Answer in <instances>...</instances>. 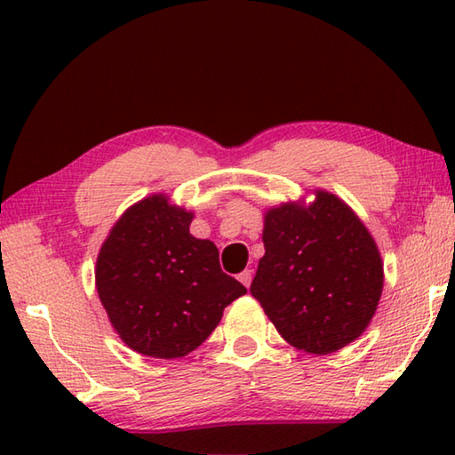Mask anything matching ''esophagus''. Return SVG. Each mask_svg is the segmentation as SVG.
<instances>
[{
  "label": "esophagus",
  "mask_w": 455,
  "mask_h": 455,
  "mask_svg": "<svg viewBox=\"0 0 455 455\" xmlns=\"http://www.w3.org/2000/svg\"><path fill=\"white\" fill-rule=\"evenodd\" d=\"M238 281H241L246 289L251 287V281H252V271H249V268H246V271H243L241 275H238Z\"/></svg>",
  "instance_id": "esophagus-1"
}]
</instances>
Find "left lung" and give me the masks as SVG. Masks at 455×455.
Here are the masks:
<instances>
[{
	"label": "left lung",
	"mask_w": 455,
	"mask_h": 455,
	"mask_svg": "<svg viewBox=\"0 0 455 455\" xmlns=\"http://www.w3.org/2000/svg\"><path fill=\"white\" fill-rule=\"evenodd\" d=\"M263 212L265 255L251 284L279 335L329 355L365 333L383 291L379 246L357 212L325 188Z\"/></svg>",
	"instance_id": "8db88e82"
}]
</instances>
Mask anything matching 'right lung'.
<instances>
[{"label":"right lung","mask_w":455,"mask_h":455,"mask_svg":"<svg viewBox=\"0 0 455 455\" xmlns=\"http://www.w3.org/2000/svg\"><path fill=\"white\" fill-rule=\"evenodd\" d=\"M192 219L195 212L154 192L128 206L100 246V303L122 343L140 355H188L246 292L222 273L214 243L190 235Z\"/></svg>","instance_id":"obj_1"}]
</instances>
